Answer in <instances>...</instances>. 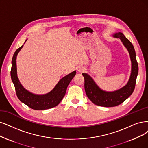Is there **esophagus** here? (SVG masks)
<instances>
[{
  "label": "esophagus",
  "mask_w": 148,
  "mask_h": 148,
  "mask_svg": "<svg viewBox=\"0 0 148 148\" xmlns=\"http://www.w3.org/2000/svg\"><path fill=\"white\" fill-rule=\"evenodd\" d=\"M77 70L79 73H84L85 71V68L83 66H78L77 68Z\"/></svg>",
  "instance_id": "obj_1"
}]
</instances>
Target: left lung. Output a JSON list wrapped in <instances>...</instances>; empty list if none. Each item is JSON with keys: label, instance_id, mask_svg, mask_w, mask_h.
Returning a JSON list of instances; mask_svg holds the SVG:
<instances>
[{"label": "left lung", "instance_id": "1", "mask_svg": "<svg viewBox=\"0 0 148 148\" xmlns=\"http://www.w3.org/2000/svg\"><path fill=\"white\" fill-rule=\"evenodd\" d=\"M113 36L118 38L127 48L132 62V71L127 85L122 88L113 92H107L100 89L89 75L83 73L85 79V90L89 99L97 106L111 107L122 103L132 94L135 89L136 77L138 73V63L134 46L131 42L121 32L116 33Z\"/></svg>", "mask_w": 148, "mask_h": 148}]
</instances>
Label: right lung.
Segmentation results:
<instances>
[{"label": "right lung", "mask_w": 148, "mask_h": 148, "mask_svg": "<svg viewBox=\"0 0 148 148\" xmlns=\"http://www.w3.org/2000/svg\"><path fill=\"white\" fill-rule=\"evenodd\" d=\"M23 47V45L15 51L12 58V66L11 69V77L14 84L18 99L30 108L36 110H46L57 106L64 96L67 87L75 76L76 71H74L62 78L49 93L44 95L32 94L22 86L17 76L16 57Z\"/></svg>", "instance_id": "obj_1"}]
</instances>
